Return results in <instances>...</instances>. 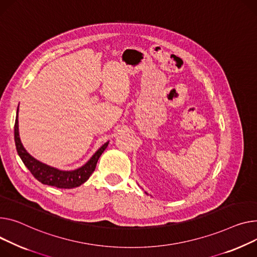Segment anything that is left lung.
<instances>
[{"mask_svg":"<svg viewBox=\"0 0 257 257\" xmlns=\"http://www.w3.org/2000/svg\"><path fill=\"white\" fill-rule=\"evenodd\" d=\"M145 193H146V194H148V193H147V192H145Z\"/></svg>","mask_w":257,"mask_h":257,"instance_id":"obj_1","label":"left lung"}]
</instances>
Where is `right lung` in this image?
<instances>
[{
    "label": "right lung",
    "instance_id": "1",
    "mask_svg": "<svg viewBox=\"0 0 257 257\" xmlns=\"http://www.w3.org/2000/svg\"><path fill=\"white\" fill-rule=\"evenodd\" d=\"M14 141L19 156L21 157L27 168L30 170L31 174L35 177V179H37L40 183L44 185L61 188V189H72V188L78 187L84 182H87L91 175L94 173L101 154L105 151L108 146L107 142L103 146L100 147L90 158V160L77 169L62 170L53 166H49L34 158L24 148L21 142L19 131V107H17L14 125Z\"/></svg>",
    "mask_w": 257,
    "mask_h": 257
}]
</instances>
